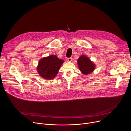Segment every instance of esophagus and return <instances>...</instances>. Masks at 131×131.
I'll use <instances>...</instances> for the list:
<instances>
[{
	"label": "esophagus",
	"instance_id": "obj_1",
	"mask_svg": "<svg viewBox=\"0 0 131 131\" xmlns=\"http://www.w3.org/2000/svg\"><path fill=\"white\" fill-rule=\"evenodd\" d=\"M67 60L68 62H70L71 61H72V58H67Z\"/></svg>",
	"mask_w": 131,
	"mask_h": 131
}]
</instances>
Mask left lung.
Masks as SVG:
<instances>
[{"label": "left lung", "mask_w": 131, "mask_h": 131, "mask_svg": "<svg viewBox=\"0 0 131 131\" xmlns=\"http://www.w3.org/2000/svg\"><path fill=\"white\" fill-rule=\"evenodd\" d=\"M77 63L80 70L84 74H90L95 69V64L85 55L81 56L77 60Z\"/></svg>", "instance_id": "obj_1"}]
</instances>
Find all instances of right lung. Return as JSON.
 I'll return each instance as SVG.
<instances>
[{
    "label": "right lung",
    "mask_w": 131,
    "mask_h": 131,
    "mask_svg": "<svg viewBox=\"0 0 131 131\" xmlns=\"http://www.w3.org/2000/svg\"><path fill=\"white\" fill-rule=\"evenodd\" d=\"M64 62L63 60L59 59L56 55L49 56L39 61L36 69L42 78L51 80L56 77Z\"/></svg>",
    "instance_id": "add662e5"
}]
</instances>
